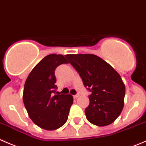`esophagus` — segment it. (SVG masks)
<instances>
[{
	"instance_id": "34e87169",
	"label": "esophagus",
	"mask_w": 146,
	"mask_h": 146,
	"mask_svg": "<svg viewBox=\"0 0 146 146\" xmlns=\"http://www.w3.org/2000/svg\"><path fill=\"white\" fill-rule=\"evenodd\" d=\"M74 96V99H76V98H78L79 96V94H76V95H74V96Z\"/></svg>"
}]
</instances>
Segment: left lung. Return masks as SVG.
<instances>
[{"label": "left lung", "mask_w": 146, "mask_h": 146, "mask_svg": "<svg viewBox=\"0 0 146 146\" xmlns=\"http://www.w3.org/2000/svg\"><path fill=\"white\" fill-rule=\"evenodd\" d=\"M88 90L89 104L84 112L98 126L112 123L121 113L125 88L120 74L106 61L93 54H66Z\"/></svg>", "instance_id": "left-lung-1"}]
</instances>
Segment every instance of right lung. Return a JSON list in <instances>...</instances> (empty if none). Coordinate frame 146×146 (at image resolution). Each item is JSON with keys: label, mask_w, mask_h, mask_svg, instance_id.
I'll use <instances>...</instances> for the list:
<instances>
[{"label": "right lung", "mask_w": 146, "mask_h": 146, "mask_svg": "<svg viewBox=\"0 0 146 146\" xmlns=\"http://www.w3.org/2000/svg\"><path fill=\"white\" fill-rule=\"evenodd\" d=\"M67 63L62 54H49L35 66L25 83V107L30 119L44 130L53 131L62 126L73 104L72 95L54 94L57 88L54 70Z\"/></svg>", "instance_id": "right-lung-1"}]
</instances>
